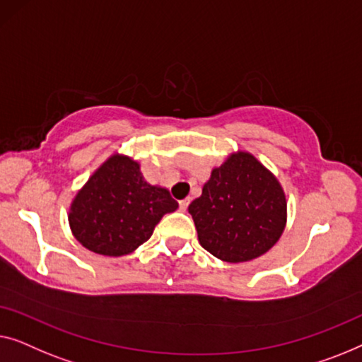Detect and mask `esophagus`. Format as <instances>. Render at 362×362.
<instances>
[{
	"instance_id": "34e87169",
	"label": "esophagus",
	"mask_w": 362,
	"mask_h": 362,
	"mask_svg": "<svg viewBox=\"0 0 362 362\" xmlns=\"http://www.w3.org/2000/svg\"><path fill=\"white\" fill-rule=\"evenodd\" d=\"M179 205H180V210L185 211L187 208H188V205H190V198H185V200H180Z\"/></svg>"
}]
</instances>
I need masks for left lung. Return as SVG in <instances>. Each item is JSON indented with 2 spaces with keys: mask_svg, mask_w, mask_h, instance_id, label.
<instances>
[{
  "mask_svg": "<svg viewBox=\"0 0 362 362\" xmlns=\"http://www.w3.org/2000/svg\"><path fill=\"white\" fill-rule=\"evenodd\" d=\"M188 213L202 247L225 262H247L281 239L287 198L262 162L251 152L236 151L211 170Z\"/></svg>",
  "mask_w": 362,
  "mask_h": 362,
  "instance_id": "obj_1",
  "label": "left lung"
}]
</instances>
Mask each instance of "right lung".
Returning <instances> with one entry per match:
<instances>
[{"mask_svg":"<svg viewBox=\"0 0 362 362\" xmlns=\"http://www.w3.org/2000/svg\"><path fill=\"white\" fill-rule=\"evenodd\" d=\"M177 208L165 187L146 182L139 162L115 152L77 192L69 225L88 251L119 257L144 244L162 216Z\"/></svg>","mask_w":362,"mask_h":362,"instance_id":"right-lung-1","label":"right lung"}]
</instances>
